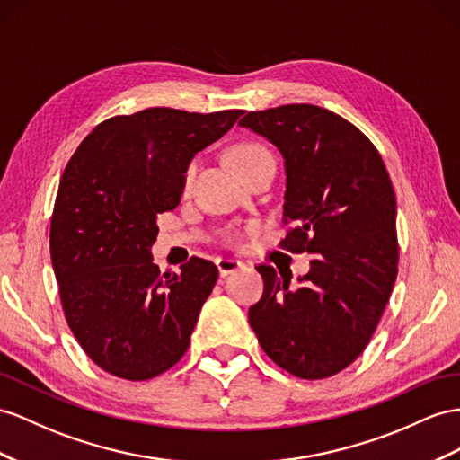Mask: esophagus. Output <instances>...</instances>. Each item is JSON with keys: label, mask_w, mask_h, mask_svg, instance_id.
<instances>
[{"label": "esophagus", "mask_w": 460, "mask_h": 460, "mask_svg": "<svg viewBox=\"0 0 460 460\" xmlns=\"http://www.w3.org/2000/svg\"><path fill=\"white\" fill-rule=\"evenodd\" d=\"M216 264H217V270H219V276L221 278H226V276L233 274L234 270H239V268L244 266L241 261H234V258H217Z\"/></svg>", "instance_id": "1"}]
</instances>
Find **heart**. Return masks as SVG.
Here are the masks:
<instances>
[{
  "instance_id": "heart-1",
  "label": "heart",
  "mask_w": 460,
  "mask_h": 460,
  "mask_svg": "<svg viewBox=\"0 0 460 460\" xmlns=\"http://www.w3.org/2000/svg\"><path fill=\"white\" fill-rule=\"evenodd\" d=\"M229 161L234 169H237L243 176L249 174L252 169H256L258 164H262L264 161H274L272 153H270L268 147L262 144H256V141H241V144H234L229 151ZM199 167V159H192L186 164L184 176H182V188L184 190H190L196 172Z\"/></svg>"
}]
</instances>
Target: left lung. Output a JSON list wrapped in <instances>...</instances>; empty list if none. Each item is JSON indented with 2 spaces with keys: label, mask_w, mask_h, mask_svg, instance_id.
<instances>
[{
  "label": "left lung",
  "mask_w": 460,
  "mask_h": 460,
  "mask_svg": "<svg viewBox=\"0 0 460 460\" xmlns=\"http://www.w3.org/2000/svg\"><path fill=\"white\" fill-rule=\"evenodd\" d=\"M286 159L279 246L313 254L301 286L256 266L262 299L249 323L266 356L299 379L346 369L369 344L398 274L396 196L379 151L346 118L314 104H284L241 118Z\"/></svg>",
  "instance_id": "8db88e82"
}]
</instances>
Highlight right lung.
Listing matches in <instances>:
<instances>
[{
	"mask_svg": "<svg viewBox=\"0 0 460 460\" xmlns=\"http://www.w3.org/2000/svg\"><path fill=\"white\" fill-rule=\"evenodd\" d=\"M241 114L155 107L112 116L66 164L50 256L67 326L102 371L147 381L188 349L217 268L192 256L181 274H161L149 252L155 219L179 206L186 164Z\"/></svg>",
	"mask_w": 460,
	"mask_h": 460,
	"instance_id": "add662e5",
	"label": "right lung"
}]
</instances>
